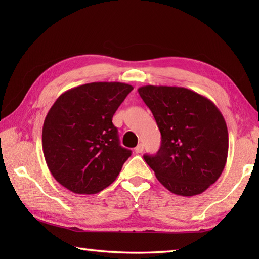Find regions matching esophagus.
<instances>
[{"mask_svg":"<svg viewBox=\"0 0 259 259\" xmlns=\"http://www.w3.org/2000/svg\"><path fill=\"white\" fill-rule=\"evenodd\" d=\"M135 151H136L137 153H140V152L144 151V145H142V144H139L138 146H137V147L135 148Z\"/></svg>","mask_w":259,"mask_h":259,"instance_id":"esophagus-1","label":"esophagus"}]
</instances>
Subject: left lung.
<instances>
[{
	"label": "left lung",
	"instance_id": "left-lung-1",
	"mask_svg": "<svg viewBox=\"0 0 259 259\" xmlns=\"http://www.w3.org/2000/svg\"><path fill=\"white\" fill-rule=\"evenodd\" d=\"M161 134L156 156L144 158L172 194L196 196L221 177L228 156V130L214 103L181 87L138 89Z\"/></svg>",
	"mask_w": 259,
	"mask_h": 259
}]
</instances>
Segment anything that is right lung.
Wrapping results in <instances>:
<instances>
[{
  "label": "right lung",
  "mask_w": 259,
  "mask_h": 259,
  "mask_svg": "<svg viewBox=\"0 0 259 259\" xmlns=\"http://www.w3.org/2000/svg\"><path fill=\"white\" fill-rule=\"evenodd\" d=\"M133 85L92 82L63 92L46 117L43 155L60 185L74 194L90 195L118 177L131 150L119 144L114 112Z\"/></svg>",
  "instance_id": "add662e5"
}]
</instances>
